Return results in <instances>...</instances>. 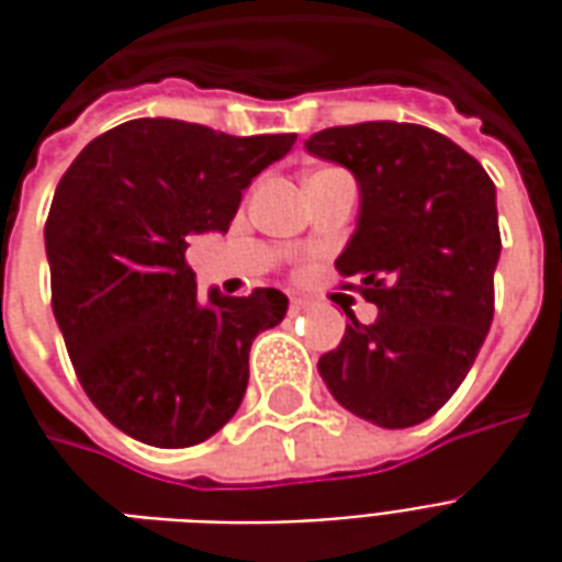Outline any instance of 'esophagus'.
Masks as SVG:
<instances>
[{
    "mask_svg": "<svg viewBox=\"0 0 562 562\" xmlns=\"http://www.w3.org/2000/svg\"><path fill=\"white\" fill-rule=\"evenodd\" d=\"M310 310V301L306 297H292V313H304Z\"/></svg>",
    "mask_w": 562,
    "mask_h": 562,
    "instance_id": "34e87169",
    "label": "esophagus"
}]
</instances>
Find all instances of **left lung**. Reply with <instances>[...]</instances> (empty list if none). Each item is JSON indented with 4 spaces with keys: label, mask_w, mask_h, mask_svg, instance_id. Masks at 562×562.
I'll return each instance as SVG.
<instances>
[{
    "label": "left lung",
    "mask_w": 562,
    "mask_h": 562,
    "mask_svg": "<svg viewBox=\"0 0 562 562\" xmlns=\"http://www.w3.org/2000/svg\"><path fill=\"white\" fill-rule=\"evenodd\" d=\"M306 149L358 180V228L337 270L379 306L373 325H346L318 373L364 422H427L467 379L494 322V180L454 140L415 123L334 126Z\"/></svg>",
    "instance_id": "1"
}]
</instances>
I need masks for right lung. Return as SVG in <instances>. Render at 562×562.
Segmentation results:
<instances>
[{
    "label": "right lung",
    "instance_id": "add662e5",
    "mask_svg": "<svg viewBox=\"0 0 562 562\" xmlns=\"http://www.w3.org/2000/svg\"><path fill=\"white\" fill-rule=\"evenodd\" d=\"M294 140L144 116L90 140L56 186L44 225L56 325L87 397L132 439L198 446L244 401L249 346L289 297H204L186 246L228 232L246 186Z\"/></svg>",
    "mask_w": 562,
    "mask_h": 562
}]
</instances>
